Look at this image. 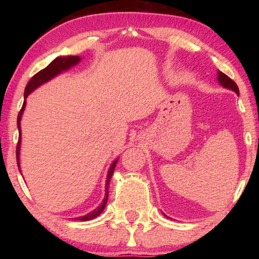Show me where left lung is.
Masks as SVG:
<instances>
[{"label":"left lung","instance_id":"obj_1","mask_svg":"<svg viewBox=\"0 0 259 259\" xmlns=\"http://www.w3.org/2000/svg\"><path fill=\"white\" fill-rule=\"evenodd\" d=\"M218 82L222 84L223 87L228 88V90H231L233 92H236L237 95H239V90H238V86H237L236 82L233 80L230 79V77L228 75H225L224 73L222 72H218Z\"/></svg>","mask_w":259,"mask_h":259}]
</instances>
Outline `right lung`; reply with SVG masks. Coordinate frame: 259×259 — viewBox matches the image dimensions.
<instances>
[{"label":"right lung","instance_id":"right-lung-1","mask_svg":"<svg viewBox=\"0 0 259 259\" xmlns=\"http://www.w3.org/2000/svg\"><path fill=\"white\" fill-rule=\"evenodd\" d=\"M80 61H81L80 56H59V58L53 60V61L49 63L47 67H46V68H44L38 73L35 74V75L29 80V82L27 83L26 90H24V101H23L22 108H21L19 116H17V128H19L20 137H19V143H17V147H16V159H17V166H19V169H20V147H21V118H22L23 111H24V108H26L27 97L31 93V92L36 90L37 87H40L41 84L48 82L49 80L53 79V77L59 75V74H61L62 72H66V70H68L69 68H72V67H74V66H76ZM116 162H118V159H115V160L112 162L111 167H109V169H108L107 179H106V193H105V198H104V200H102L100 206H98L95 210L90 212V213L86 215L75 218V219H77V221H83V222L91 221V219H94L95 217H98V215H100L101 212L104 211L106 204H107V199H108L109 182H111V178L113 176V172H114ZM20 172H21V169H20Z\"/></svg>","mask_w":259,"mask_h":259}]
</instances>
